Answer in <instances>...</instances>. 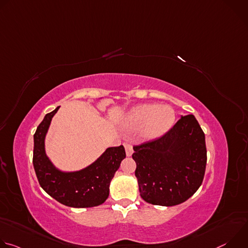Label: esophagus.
I'll use <instances>...</instances> for the list:
<instances>
[{"instance_id":"34e87169","label":"esophagus","mask_w":248,"mask_h":248,"mask_svg":"<svg viewBox=\"0 0 248 248\" xmlns=\"http://www.w3.org/2000/svg\"><path fill=\"white\" fill-rule=\"evenodd\" d=\"M124 148H125L126 156H127V157L131 156V154H132V152H133V149H132L131 144H129V143H124Z\"/></svg>"}]
</instances>
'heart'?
<instances>
[{
    "mask_svg": "<svg viewBox=\"0 0 248 248\" xmlns=\"http://www.w3.org/2000/svg\"><path fill=\"white\" fill-rule=\"evenodd\" d=\"M174 122V112L170 107L156 104H145L129 111L123 120L127 129L140 128L139 138L148 141L166 133Z\"/></svg>",
    "mask_w": 248,
    "mask_h": 248,
    "instance_id": "1",
    "label": "heart"
}]
</instances>
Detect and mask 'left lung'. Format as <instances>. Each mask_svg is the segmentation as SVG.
Listing matches in <instances>:
<instances>
[{
  "label": "left lung",
  "instance_id": "1",
  "mask_svg": "<svg viewBox=\"0 0 248 248\" xmlns=\"http://www.w3.org/2000/svg\"><path fill=\"white\" fill-rule=\"evenodd\" d=\"M140 196L174 206L200 187L206 169L205 134L193 115L183 116L162 136L133 146Z\"/></svg>",
  "mask_w": 248,
  "mask_h": 248
}]
</instances>
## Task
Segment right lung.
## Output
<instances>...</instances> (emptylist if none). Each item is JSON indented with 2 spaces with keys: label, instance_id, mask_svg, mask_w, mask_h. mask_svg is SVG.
Returning <instances> with one entry per match:
<instances>
[{
  "label": "right lung",
  "instance_id": "add662e5",
  "mask_svg": "<svg viewBox=\"0 0 248 248\" xmlns=\"http://www.w3.org/2000/svg\"><path fill=\"white\" fill-rule=\"evenodd\" d=\"M59 108L45 116L34 133L33 167L39 185L51 197L68 207L101 205L108 198L110 183L125 158L124 147L108 148L93 164L81 170H59L46 156L44 145L50 123Z\"/></svg>",
  "mask_w": 248,
  "mask_h": 248
}]
</instances>
